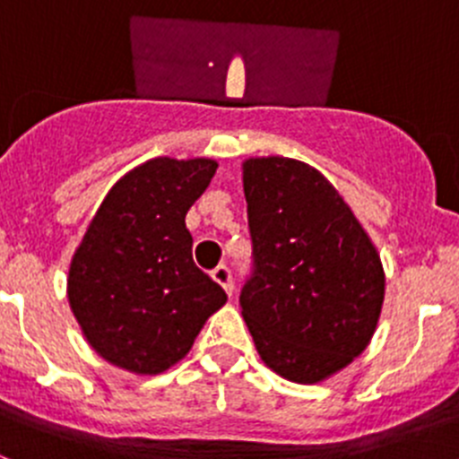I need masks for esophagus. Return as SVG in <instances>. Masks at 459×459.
I'll list each match as a JSON object with an SVG mask.
<instances>
[{"label": "esophagus", "instance_id": "esophagus-1", "mask_svg": "<svg viewBox=\"0 0 459 459\" xmlns=\"http://www.w3.org/2000/svg\"><path fill=\"white\" fill-rule=\"evenodd\" d=\"M211 278L216 280L218 285H221L222 290L227 291V294L232 296V291H234V280H232V271H230V266L221 264V266H218V269H213V273H211Z\"/></svg>", "mask_w": 459, "mask_h": 459}]
</instances>
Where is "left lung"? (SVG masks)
Masks as SVG:
<instances>
[{
    "instance_id": "left-lung-1",
    "label": "left lung",
    "mask_w": 459,
    "mask_h": 459,
    "mask_svg": "<svg viewBox=\"0 0 459 459\" xmlns=\"http://www.w3.org/2000/svg\"><path fill=\"white\" fill-rule=\"evenodd\" d=\"M253 271L238 303L259 356L317 384L366 350L384 303L370 237L326 177L291 158L243 163Z\"/></svg>"
}]
</instances>
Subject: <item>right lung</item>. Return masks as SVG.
I'll list each match as a JSON object with an SVG mask.
<instances>
[{
	"mask_svg": "<svg viewBox=\"0 0 459 459\" xmlns=\"http://www.w3.org/2000/svg\"><path fill=\"white\" fill-rule=\"evenodd\" d=\"M209 158H153L105 195L68 269V303L108 363L160 375L193 347L227 294L193 262L186 213L209 188Z\"/></svg>",
	"mask_w": 459,
	"mask_h": 459,
	"instance_id": "add662e5",
	"label": "right lung"
}]
</instances>
